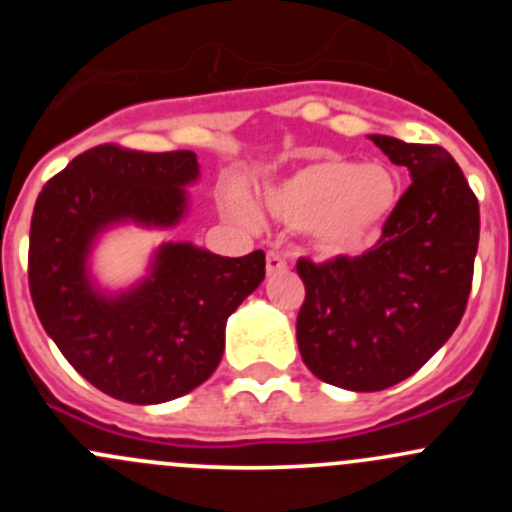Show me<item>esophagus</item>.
I'll list each match as a JSON object with an SVG mask.
<instances>
[{
  "label": "esophagus",
  "instance_id": "1",
  "mask_svg": "<svg viewBox=\"0 0 512 512\" xmlns=\"http://www.w3.org/2000/svg\"><path fill=\"white\" fill-rule=\"evenodd\" d=\"M287 270V260L280 252H267V275H277V272Z\"/></svg>",
  "mask_w": 512,
  "mask_h": 512
}]
</instances>
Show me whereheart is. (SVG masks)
<instances>
[{"label":"heart","mask_w":512,"mask_h":512,"mask_svg":"<svg viewBox=\"0 0 512 512\" xmlns=\"http://www.w3.org/2000/svg\"><path fill=\"white\" fill-rule=\"evenodd\" d=\"M399 198V178L389 165L322 156L267 185L260 208L277 223L307 232L324 255L342 257L359 255L379 240ZM232 213L245 223L255 220L240 203Z\"/></svg>","instance_id":"1"}]
</instances>
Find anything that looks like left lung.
I'll return each mask as SVG.
<instances>
[{
  "mask_svg": "<svg viewBox=\"0 0 512 512\" xmlns=\"http://www.w3.org/2000/svg\"><path fill=\"white\" fill-rule=\"evenodd\" d=\"M369 138L411 175L389 225L361 257L297 262L307 289L299 354L317 379L349 391L389 389L448 342L466 312L480 235L478 200L446 148Z\"/></svg>",
  "mask_w": 512,
  "mask_h": 512,
  "instance_id": "obj_1",
  "label": "left lung"
}]
</instances>
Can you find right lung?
Returning <instances> with one entry per match:
<instances>
[{"mask_svg":"<svg viewBox=\"0 0 512 512\" xmlns=\"http://www.w3.org/2000/svg\"><path fill=\"white\" fill-rule=\"evenodd\" d=\"M200 178L193 151L141 153L106 143L44 185L29 232V289L41 327L86 381L126 404H163L210 379L227 317L265 280V252L223 257L163 242L148 275L98 287L91 252L118 225L170 230Z\"/></svg>","mask_w":512,"mask_h":512,"instance_id":"add662e5","label":"right lung"}]
</instances>
